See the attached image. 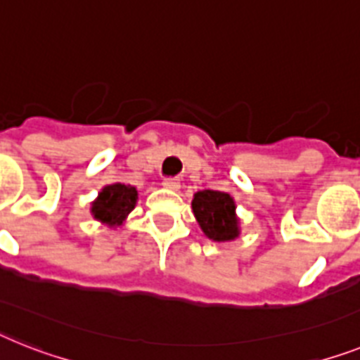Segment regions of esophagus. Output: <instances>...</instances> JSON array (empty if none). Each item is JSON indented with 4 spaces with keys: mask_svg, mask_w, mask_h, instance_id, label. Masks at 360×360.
<instances>
[{
    "mask_svg": "<svg viewBox=\"0 0 360 360\" xmlns=\"http://www.w3.org/2000/svg\"><path fill=\"white\" fill-rule=\"evenodd\" d=\"M162 186L165 187V189H171V191H178V189H180L178 178H163Z\"/></svg>",
    "mask_w": 360,
    "mask_h": 360,
    "instance_id": "1",
    "label": "esophagus"
}]
</instances>
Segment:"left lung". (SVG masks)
Instances as JSON below:
<instances>
[{
  "mask_svg": "<svg viewBox=\"0 0 360 360\" xmlns=\"http://www.w3.org/2000/svg\"><path fill=\"white\" fill-rule=\"evenodd\" d=\"M191 206L206 237L217 243L233 240L239 237L236 202L228 193L204 189V191L195 193Z\"/></svg>",
  "mask_w": 360,
  "mask_h": 360,
  "instance_id": "left-lung-1",
  "label": "left lung"
}]
</instances>
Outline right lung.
I'll return each instance as SVG.
<instances>
[{"mask_svg":"<svg viewBox=\"0 0 360 360\" xmlns=\"http://www.w3.org/2000/svg\"><path fill=\"white\" fill-rule=\"evenodd\" d=\"M138 202L136 187L124 184H112L103 187L99 197L91 202V215L97 221L105 222L110 228L121 226Z\"/></svg>","mask_w":360,"mask_h":360,"instance_id":"obj_1","label":"right lung"}]
</instances>
